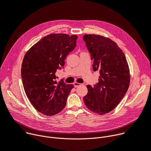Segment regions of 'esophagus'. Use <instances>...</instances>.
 <instances>
[{
    "mask_svg": "<svg viewBox=\"0 0 151 151\" xmlns=\"http://www.w3.org/2000/svg\"><path fill=\"white\" fill-rule=\"evenodd\" d=\"M83 84H80V83H76V82H75L74 83V86L75 87H78L79 86H83Z\"/></svg>",
    "mask_w": 151,
    "mask_h": 151,
    "instance_id": "34e87169",
    "label": "esophagus"
}]
</instances>
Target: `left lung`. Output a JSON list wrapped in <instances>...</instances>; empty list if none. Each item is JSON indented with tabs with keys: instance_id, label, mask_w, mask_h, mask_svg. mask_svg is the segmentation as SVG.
<instances>
[{
	"instance_id": "left-lung-1",
	"label": "left lung",
	"mask_w": 151,
	"mask_h": 151,
	"mask_svg": "<svg viewBox=\"0 0 151 151\" xmlns=\"http://www.w3.org/2000/svg\"><path fill=\"white\" fill-rule=\"evenodd\" d=\"M83 40L94 60V71H99V82L83 100L87 108L99 114L113 110L127 92L130 83L129 66L124 54L113 41L97 35H84Z\"/></svg>"
}]
</instances>
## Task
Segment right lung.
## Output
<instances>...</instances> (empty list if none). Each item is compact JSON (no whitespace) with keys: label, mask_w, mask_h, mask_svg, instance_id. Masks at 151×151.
<instances>
[{"label":"right lung","mask_w":151,"mask_h":151,"mask_svg":"<svg viewBox=\"0 0 151 151\" xmlns=\"http://www.w3.org/2000/svg\"><path fill=\"white\" fill-rule=\"evenodd\" d=\"M77 36L53 34L32 46L23 60L21 76L27 97L41 113L52 116L65 107L72 84L57 81L56 72L61 70L65 59L76 46Z\"/></svg>","instance_id":"right-lung-1"}]
</instances>
